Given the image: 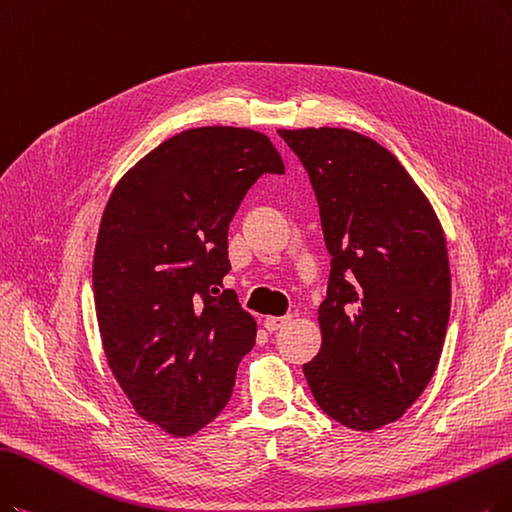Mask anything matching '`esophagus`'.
<instances>
[{
    "mask_svg": "<svg viewBox=\"0 0 512 512\" xmlns=\"http://www.w3.org/2000/svg\"><path fill=\"white\" fill-rule=\"evenodd\" d=\"M285 323H290V315H283V317H267V319H264V327H267L269 332H277L279 327H283Z\"/></svg>",
    "mask_w": 512,
    "mask_h": 512,
    "instance_id": "esophagus-1",
    "label": "esophagus"
}]
</instances>
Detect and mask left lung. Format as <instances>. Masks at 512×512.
Instances as JSON below:
<instances>
[{
	"label": "left lung",
	"mask_w": 512,
	"mask_h": 512,
	"mask_svg": "<svg viewBox=\"0 0 512 512\" xmlns=\"http://www.w3.org/2000/svg\"><path fill=\"white\" fill-rule=\"evenodd\" d=\"M279 136L309 174L332 256L321 351L302 372L332 420L376 431L399 420L437 370L452 302L445 235L376 140L344 128Z\"/></svg>",
	"instance_id": "8db88e82"
}]
</instances>
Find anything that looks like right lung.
<instances>
[{
	"instance_id": "right-lung-1",
	"label": "right lung",
	"mask_w": 512,
	"mask_h": 512,
	"mask_svg": "<svg viewBox=\"0 0 512 512\" xmlns=\"http://www.w3.org/2000/svg\"><path fill=\"white\" fill-rule=\"evenodd\" d=\"M262 174H285L273 142L195 128L119 180L100 220L94 302L111 370L134 410L189 437L229 403L256 321L233 290L229 224Z\"/></svg>"
}]
</instances>
